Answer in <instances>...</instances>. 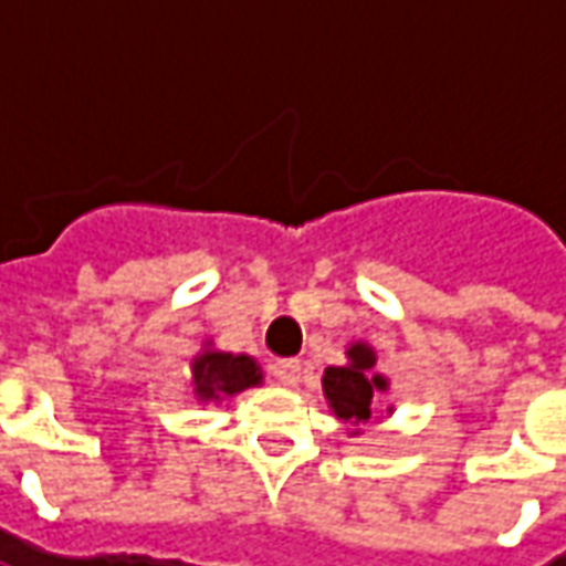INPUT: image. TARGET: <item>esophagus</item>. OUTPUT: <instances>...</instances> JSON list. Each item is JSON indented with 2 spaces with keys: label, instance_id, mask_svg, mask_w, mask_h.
<instances>
[{
  "label": "esophagus",
  "instance_id": "34e87169",
  "mask_svg": "<svg viewBox=\"0 0 566 566\" xmlns=\"http://www.w3.org/2000/svg\"><path fill=\"white\" fill-rule=\"evenodd\" d=\"M272 376H275V381L284 385V388H296L300 379H303V364H300V360H275V364H272Z\"/></svg>",
  "mask_w": 566,
  "mask_h": 566
}]
</instances>
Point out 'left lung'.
<instances>
[{
    "label": "left lung",
    "mask_w": 566,
    "mask_h": 566,
    "mask_svg": "<svg viewBox=\"0 0 566 566\" xmlns=\"http://www.w3.org/2000/svg\"><path fill=\"white\" fill-rule=\"evenodd\" d=\"M348 364L345 367H327L324 369V397L331 403L333 416L345 421V424H364L373 416V394L388 391V379L376 373V352L373 345L355 343L348 352ZM357 433V430H352Z\"/></svg>",
    "instance_id": "left-lung-1"
}]
</instances>
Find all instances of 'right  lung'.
<instances>
[{"instance_id": "obj_1", "label": "right lung", "mask_w": 566, "mask_h": 566, "mask_svg": "<svg viewBox=\"0 0 566 566\" xmlns=\"http://www.w3.org/2000/svg\"><path fill=\"white\" fill-rule=\"evenodd\" d=\"M263 381L258 360L248 355H230V352H199L190 360V385L197 400L209 403V400H223V397H235L245 388H254Z\"/></svg>"}]
</instances>
